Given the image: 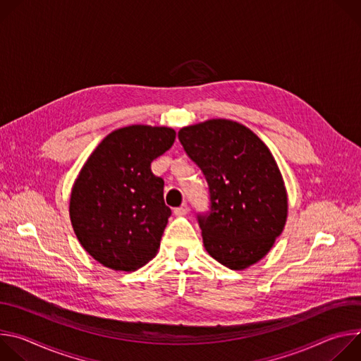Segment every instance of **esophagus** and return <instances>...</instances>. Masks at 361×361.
<instances>
[{"instance_id": "obj_1", "label": "esophagus", "mask_w": 361, "mask_h": 361, "mask_svg": "<svg viewBox=\"0 0 361 361\" xmlns=\"http://www.w3.org/2000/svg\"><path fill=\"white\" fill-rule=\"evenodd\" d=\"M187 213H188L187 204H183V205H180V207H177V209L174 210V214H176L177 217H183V216H185Z\"/></svg>"}]
</instances>
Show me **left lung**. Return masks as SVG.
Returning a JSON list of instances; mask_svg holds the SVG:
<instances>
[{
  "label": "left lung",
  "mask_w": 361,
  "mask_h": 361,
  "mask_svg": "<svg viewBox=\"0 0 361 361\" xmlns=\"http://www.w3.org/2000/svg\"><path fill=\"white\" fill-rule=\"evenodd\" d=\"M178 140L210 187L212 213L198 216L205 251L231 270L260 262L288 214L286 184L270 148L248 127L226 118L183 127Z\"/></svg>",
  "instance_id": "left-lung-1"
}]
</instances>
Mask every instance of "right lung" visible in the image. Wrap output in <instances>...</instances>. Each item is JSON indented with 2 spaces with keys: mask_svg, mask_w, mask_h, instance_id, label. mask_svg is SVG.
<instances>
[{
  "mask_svg": "<svg viewBox=\"0 0 361 361\" xmlns=\"http://www.w3.org/2000/svg\"><path fill=\"white\" fill-rule=\"evenodd\" d=\"M170 127L134 124L110 133L81 167L70 220L81 247L116 271H135L159 252L171 210L151 163L174 142Z\"/></svg>",
  "mask_w": 361,
  "mask_h": 361,
  "instance_id": "1",
  "label": "right lung"
}]
</instances>
